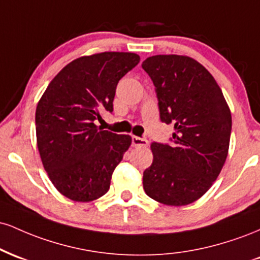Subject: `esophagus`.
<instances>
[{
  "mask_svg": "<svg viewBox=\"0 0 260 260\" xmlns=\"http://www.w3.org/2000/svg\"><path fill=\"white\" fill-rule=\"evenodd\" d=\"M149 142L145 138H140V137H132V145L133 147H148Z\"/></svg>",
  "mask_w": 260,
  "mask_h": 260,
  "instance_id": "obj_1",
  "label": "esophagus"
}]
</instances>
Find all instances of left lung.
<instances>
[{"mask_svg":"<svg viewBox=\"0 0 260 260\" xmlns=\"http://www.w3.org/2000/svg\"><path fill=\"white\" fill-rule=\"evenodd\" d=\"M159 99L161 121L174 124L171 144L153 143L143 187L154 201L182 207L213 186L229 154L232 118L219 84L204 66L183 55L143 62Z\"/></svg>","mask_w":260,"mask_h":260,"instance_id":"obj_1","label":"left lung"}]
</instances>
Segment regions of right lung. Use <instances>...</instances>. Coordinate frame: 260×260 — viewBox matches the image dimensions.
<instances>
[{
  "label": "right lung",
  "mask_w": 260,
  "mask_h": 260,
  "mask_svg": "<svg viewBox=\"0 0 260 260\" xmlns=\"http://www.w3.org/2000/svg\"><path fill=\"white\" fill-rule=\"evenodd\" d=\"M139 61L133 52L82 56L56 74L39 100V154L50 181L71 201L88 203L105 194L132 144L131 136L99 129L94 121L101 111L112 112L117 83Z\"/></svg>",
  "instance_id": "add662e5"
}]
</instances>
